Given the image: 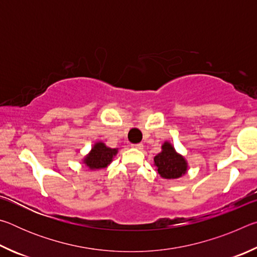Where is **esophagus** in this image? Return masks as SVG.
<instances>
[{"mask_svg": "<svg viewBox=\"0 0 257 257\" xmlns=\"http://www.w3.org/2000/svg\"><path fill=\"white\" fill-rule=\"evenodd\" d=\"M132 147H134V149H137V150H143L144 149V145H143L142 143H139V144H133Z\"/></svg>", "mask_w": 257, "mask_h": 257, "instance_id": "obj_1", "label": "esophagus"}]
</instances>
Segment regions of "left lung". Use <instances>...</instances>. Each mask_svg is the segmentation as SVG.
Returning <instances> with one entry per match:
<instances>
[{"label": "left lung", "mask_w": 257, "mask_h": 257, "mask_svg": "<svg viewBox=\"0 0 257 257\" xmlns=\"http://www.w3.org/2000/svg\"><path fill=\"white\" fill-rule=\"evenodd\" d=\"M154 165L159 175L164 179L180 178L188 169L184 156L178 154L169 142H165L162 145V152L154 156Z\"/></svg>", "instance_id": "1"}]
</instances>
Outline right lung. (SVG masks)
<instances>
[{"label": "right lung", "mask_w": 257, "mask_h": 257, "mask_svg": "<svg viewBox=\"0 0 257 257\" xmlns=\"http://www.w3.org/2000/svg\"><path fill=\"white\" fill-rule=\"evenodd\" d=\"M116 153H118V149H110L104 143L97 142L84 159V163L89 170H98V169L106 168L112 162Z\"/></svg>", "instance_id": "right-lung-1"}]
</instances>
